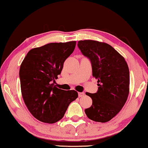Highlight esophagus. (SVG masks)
<instances>
[{
	"instance_id": "esophagus-1",
	"label": "esophagus",
	"mask_w": 148,
	"mask_h": 148,
	"mask_svg": "<svg viewBox=\"0 0 148 148\" xmlns=\"http://www.w3.org/2000/svg\"><path fill=\"white\" fill-rule=\"evenodd\" d=\"M84 96V92H78V97L81 98V97H83Z\"/></svg>"
}]
</instances>
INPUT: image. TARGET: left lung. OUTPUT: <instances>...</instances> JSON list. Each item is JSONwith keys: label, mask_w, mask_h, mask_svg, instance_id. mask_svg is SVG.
Masks as SVG:
<instances>
[{"label": "left lung", "mask_w": 148, "mask_h": 148, "mask_svg": "<svg viewBox=\"0 0 148 148\" xmlns=\"http://www.w3.org/2000/svg\"><path fill=\"white\" fill-rule=\"evenodd\" d=\"M78 46L91 62L92 76L98 79L96 93L86 92L92 105L85 110L90 120L107 122L116 116L124 106L129 94V68L123 57L104 42L80 40Z\"/></svg>", "instance_id": "1"}]
</instances>
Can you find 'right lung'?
Instances as JSON below:
<instances>
[{
  "instance_id": "1",
  "label": "right lung",
  "mask_w": 148,
  "mask_h": 148,
  "mask_svg": "<svg viewBox=\"0 0 148 148\" xmlns=\"http://www.w3.org/2000/svg\"><path fill=\"white\" fill-rule=\"evenodd\" d=\"M75 46L76 41L47 44L30 50L21 64L19 77L24 102L40 122L54 123L60 120L70 103L78 98L75 90L59 89L52 83Z\"/></svg>"
}]
</instances>
